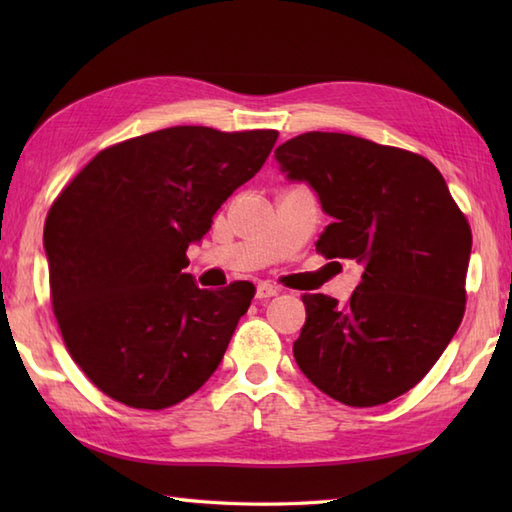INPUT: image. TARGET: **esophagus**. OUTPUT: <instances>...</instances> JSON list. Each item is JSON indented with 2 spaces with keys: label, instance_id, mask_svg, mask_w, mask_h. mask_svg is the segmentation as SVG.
Listing matches in <instances>:
<instances>
[{
  "label": "esophagus",
  "instance_id": "34e87169",
  "mask_svg": "<svg viewBox=\"0 0 512 512\" xmlns=\"http://www.w3.org/2000/svg\"><path fill=\"white\" fill-rule=\"evenodd\" d=\"M279 288L277 286H273V284H259L257 286V299H270V297H277L279 295Z\"/></svg>",
  "mask_w": 512,
  "mask_h": 512
}]
</instances>
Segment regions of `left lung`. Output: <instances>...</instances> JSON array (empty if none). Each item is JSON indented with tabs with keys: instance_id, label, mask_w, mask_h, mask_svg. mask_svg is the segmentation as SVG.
Returning <instances> with one entry per match:
<instances>
[{
	"instance_id": "left-lung-1",
	"label": "left lung",
	"mask_w": 512,
	"mask_h": 512,
	"mask_svg": "<svg viewBox=\"0 0 512 512\" xmlns=\"http://www.w3.org/2000/svg\"><path fill=\"white\" fill-rule=\"evenodd\" d=\"M275 158L306 180L332 217L317 242L325 259H354L350 301L303 295L295 361L323 394L376 407L416 387L458 332L466 303L471 226L442 173L407 149L308 132Z\"/></svg>"
}]
</instances>
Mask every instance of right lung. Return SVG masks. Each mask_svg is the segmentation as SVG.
<instances>
[{
  "label": "right lung",
  "instance_id": "obj_1",
  "mask_svg": "<svg viewBox=\"0 0 512 512\" xmlns=\"http://www.w3.org/2000/svg\"><path fill=\"white\" fill-rule=\"evenodd\" d=\"M279 132L180 125L99 151L52 202L43 246L72 361L105 396L160 411L220 365L255 286L202 290L184 268Z\"/></svg>",
  "mask_w": 512,
  "mask_h": 512
}]
</instances>
